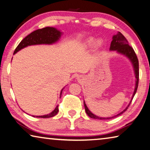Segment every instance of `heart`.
<instances>
[{
    "label": "heart",
    "instance_id": "heart-1",
    "mask_svg": "<svg viewBox=\"0 0 150 150\" xmlns=\"http://www.w3.org/2000/svg\"><path fill=\"white\" fill-rule=\"evenodd\" d=\"M93 42V38H90L89 39H88L87 41V42H85V47H89V46H90V45H91V44H92V42ZM101 41H99V40H98V41H97L96 42V46H97V47H99V46H100L101 45Z\"/></svg>",
    "mask_w": 150,
    "mask_h": 150
}]
</instances>
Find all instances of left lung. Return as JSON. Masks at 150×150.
<instances>
[{"label":"left lung","instance_id":"8db88e82","mask_svg":"<svg viewBox=\"0 0 150 150\" xmlns=\"http://www.w3.org/2000/svg\"><path fill=\"white\" fill-rule=\"evenodd\" d=\"M109 50H110V51H116L117 53L122 54H123V55L126 56L131 61V62H132V65H133V67H134L135 78H136V81H135V87L134 94H133L132 99H131L129 105H128L127 106V108H125L123 111H122V112L115 116H113V117H99V116L94 115L93 113H92L91 111H89V109H88V108L86 105V104H85V101H84L85 109V111H86V113L87 114L88 116H89L91 118L97 119V120H110V119H112L113 117H117V116L122 115L123 112H125V111L127 110L128 107H129L130 105V103H132V99H133V98H134L135 93H136V91H137V87H138V83H139V61H138V59H137V55L135 53L134 50L133 49L132 47L129 46V43H128V41H127V39H125V37L123 36V35L120 32H118L117 35H114V36L113 37V40L111 42V45H110V48H109Z\"/></svg>","mask_w":150,"mask_h":150}]
</instances>
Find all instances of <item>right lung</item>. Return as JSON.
<instances>
[{"instance_id":"1","label":"right lung","mask_w":150,"mask_h":150,"mask_svg":"<svg viewBox=\"0 0 150 150\" xmlns=\"http://www.w3.org/2000/svg\"><path fill=\"white\" fill-rule=\"evenodd\" d=\"M61 35H62V33L54 27H45L41 28V29L35 30V31H33L30 34L27 35L25 38H24L21 41V42L15 49V51H14V54L16 53L18 51H19L20 50L25 48L26 47L30 46V45L53 44L58 41L59 38L61 37ZM63 89H62V90L61 91L60 97H61ZM58 107L59 105H57L55 109L52 112L47 114V115L40 116L33 115V117L41 118H49L53 117V116L57 115L58 113Z\"/></svg>"}]
</instances>
